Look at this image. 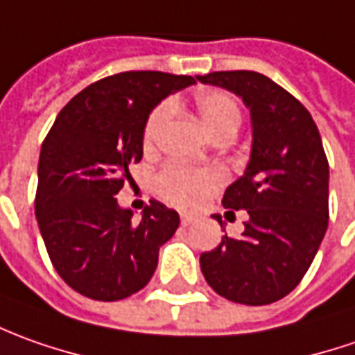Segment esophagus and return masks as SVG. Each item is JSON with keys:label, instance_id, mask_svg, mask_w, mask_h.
<instances>
[{"label": "esophagus", "instance_id": "obj_1", "mask_svg": "<svg viewBox=\"0 0 355 355\" xmlns=\"http://www.w3.org/2000/svg\"><path fill=\"white\" fill-rule=\"evenodd\" d=\"M192 222H194V218H192V216H189V214L180 216V224H182V226H190Z\"/></svg>", "mask_w": 355, "mask_h": 355}]
</instances>
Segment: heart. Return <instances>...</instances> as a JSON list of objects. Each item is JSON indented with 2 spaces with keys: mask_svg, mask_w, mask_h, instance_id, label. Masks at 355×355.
I'll list each match as a JSON object with an SVG mask.
<instances>
[{
  "mask_svg": "<svg viewBox=\"0 0 355 355\" xmlns=\"http://www.w3.org/2000/svg\"><path fill=\"white\" fill-rule=\"evenodd\" d=\"M194 104L198 110L202 123L216 137L218 133L226 129H238L239 125V107L238 104L224 92L206 90L196 94ZM171 102H163L149 114L145 128H143V145L147 149H153L161 137L166 121L171 117ZM226 175L220 168H194L182 163L166 165L157 177V190L168 204L178 208H194L202 198H206L210 192H214Z\"/></svg>",
  "mask_w": 355,
  "mask_h": 355,
  "instance_id": "heart-1",
  "label": "heart"
}]
</instances>
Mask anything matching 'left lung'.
<instances>
[{"mask_svg":"<svg viewBox=\"0 0 355 355\" xmlns=\"http://www.w3.org/2000/svg\"><path fill=\"white\" fill-rule=\"evenodd\" d=\"M198 80L238 94L253 128L248 168L222 198L250 218L239 238L222 236L216 250L202 253V275L232 302L271 304L299 285L328 227L322 139L309 110L259 72L222 70Z\"/></svg>","mask_w":355,"mask_h":355,"instance_id":"left-lung-1","label":"left lung"}]
</instances>
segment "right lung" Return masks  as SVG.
Segmentation results:
<instances>
[{
  "instance_id": "right-lung-1",
  "label": "right lung",
  "mask_w": 355,
  "mask_h": 355,
  "mask_svg": "<svg viewBox=\"0 0 355 355\" xmlns=\"http://www.w3.org/2000/svg\"><path fill=\"white\" fill-rule=\"evenodd\" d=\"M196 80L129 70L98 80L56 116L39 157L35 214L44 248L68 287L94 300H121L145 287L178 214L151 200L141 220L117 206L143 157V128L155 105Z\"/></svg>"
}]
</instances>
